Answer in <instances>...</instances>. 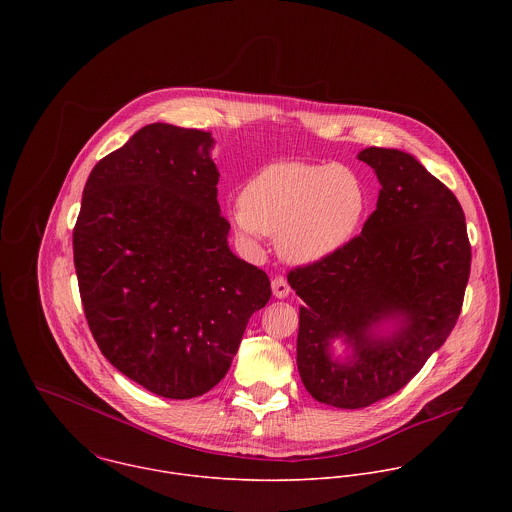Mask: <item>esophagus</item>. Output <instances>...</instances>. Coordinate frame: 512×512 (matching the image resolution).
<instances>
[{
    "instance_id": "esophagus-1",
    "label": "esophagus",
    "mask_w": 512,
    "mask_h": 512,
    "mask_svg": "<svg viewBox=\"0 0 512 512\" xmlns=\"http://www.w3.org/2000/svg\"><path fill=\"white\" fill-rule=\"evenodd\" d=\"M272 292L278 297V299H284L290 295V286H288V280L284 276H276L272 278Z\"/></svg>"
}]
</instances>
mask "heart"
I'll use <instances>...</instances> for the list:
<instances>
[{
  "label": "heart",
  "instance_id": "1",
  "mask_svg": "<svg viewBox=\"0 0 512 512\" xmlns=\"http://www.w3.org/2000/svg\"><path fill=\"white\" fill-rule=\"evenodd\" d=\"M365 209L363 183L351 169L280 161L248 181L230 219L242 238L276 236L282 258L313 264L353 240Z\"/></svg>",
  "mask_w": 512,
  "mask_h": 512
}]
</instances>
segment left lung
I'll use <instances>...</instances> for the list:
<instances>
[{
	"label": "left lung",
	"instance_id": "left-lung-1",
	"mask_svg": "<svg viewBox=\"0 0 512 512\" xmlns=\"http://www.w3.org/2000/svg\"><path fill=\"white\" fill-rule=\"evenodd\" d=\"M382 189L363 232L337 254L290 270L299 307L297 370L323 404L357 410L406 386L449 337L461 313L471 244L457 197L414 155L366 147ZM394 320L390 336H374ZM343 336L354 359H330Z\"/></svg>",
	"mask_w": 512,
	"mask_h": 512
}]
</instances>
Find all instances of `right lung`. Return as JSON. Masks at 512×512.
<instances>
[{"mask_svg":"<svg viewBox=\"0 0 512 512\" xmlns=\"http://www.w3.org/2000/svg\"><path fill=\"white\" fill-rule=\"evenodd\" d=\"M211 132L149 124L88 175L74 268L102 355L149 392L187 400L217 386L270 295L236 258L217 201Z\"/></svg>","mask_w":512,"mask_h":512,"instance_id":"1","label":"right lung"}]
</instances>
